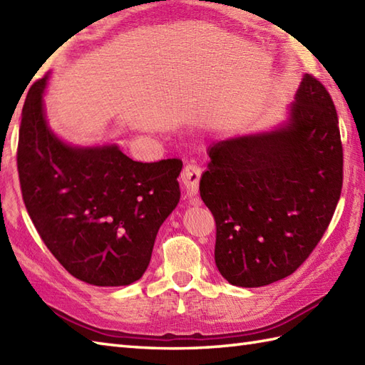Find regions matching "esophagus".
<instances>
[{
  "instance_id": "obj_1",
  "label": "esophagus",
  "mask_w": 365,
  "mask_h": 365,
  "mask_svg": "<svg viewBox=\"0 0 365 365\" xmlns=\"http://www.w3.org/2000/svg\"><path fill=\"white\" fill-rule=\"evenodd\" d=\"M200 175H202V169H200V166L196 165V163H188V165L183 168L180 174V180L183 183L185 190H187L188 196L197 195Z\"/></svg>"
}]
</instances>
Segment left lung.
Returning <instances> with one entry per match:
<instances>
[{
    "mask_svg": "<svg viewBox=\"0 0 365 365\" xmlns=\"http://www.w3.org/2000/svg\"><path fill=\"white\" fill-rule=\"evenodd\" d=\"M200 197L216 222L215 262L232 285L262 287L294 273L319 245L344 182L334 102L306 73L289 122L208 147Z\"/></svg>",
    "mask_w": 365,
    "mask_h": 365,
    "instance_id": "obj_1",
    "label": "left lung"
}]
</instances>
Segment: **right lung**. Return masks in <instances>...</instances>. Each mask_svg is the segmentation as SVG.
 I'll use <instances>...</instances> for the list:
<instances>
[{"instance_id":"1","label":"right lung","mask_w":365,"mask_h":365,"mask_svg":"<svg viewBox=\"0 0 365 365\" xmlns=\"http://www.w3.org/2000/svg\"><path fill=\"white\" fill-rule=\"evenodd\" d=\"M23 105L17 168L23 202L50 252L73 277L128 285L149 267L158 229L180 199L182 160L141 163L118 145L72 147L54 136L42 94Z\"/></svg>"}]
</instances>
